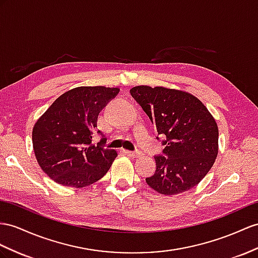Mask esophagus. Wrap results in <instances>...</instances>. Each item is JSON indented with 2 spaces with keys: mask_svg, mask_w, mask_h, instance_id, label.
Wrapping results in <instances>:
<instances>
[{
  "mask_svg": "<svg viewBox=\"0 0 258 258\" xmlns=\"http://www.w3.org/2000/svg\"><path fill=\"white\" fill-rule=\"evenodd\" d=\"M124 153L126 154L128 157H132V158H138L141 157L143 154L141 153V151H131V150H124Z\"/></svg>",
  "mask_w": 258,
  "mask_h": 258,
  "instance_id": "1",
  "label": "esophagus"
}]
</instances>
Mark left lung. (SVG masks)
Instances as JSON below:
<instances>
[{"label":"left lung","instance_id":"8db88e82","mask_svg":"<svg viewBox=\"0 0 258 258\" xmlns=\"http://www.w3.org/2000/svg\"><path fill=\"white\" fill-rule=\"evenodd\" d=\"M130 91L156 125L158 135L167 138L162 155L155 157L156 172L146 179L148 185L168 196L197 185L218 155L219 132L208 109L186 91L150 86Z\"/></svg>","mask_w":258,"mask_h":258}]
</instances>
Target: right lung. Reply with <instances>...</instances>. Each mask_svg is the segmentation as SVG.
<instances>
[{
    "mask_svg": "<svg viewBox=\"0 0 258 258\" xmlns=\"http://www.w3.org/2000/svg\"><path fill=\"white\" fill-rule=\"evenodd\" d=\"M120 89L95 86L64 92L38 118L32 128V146L39 166L63 186L84 187L100 180L117 156L97 145L98 115Z\"/></svg>",
    "mask_w": 258,
    "mask_h": 258,
    "instance_id": "obj_1",
    "label": "right lung"
}]
</instances>
